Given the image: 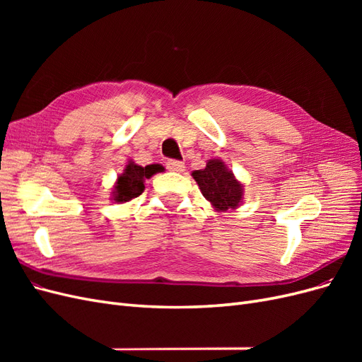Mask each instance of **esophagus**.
Masks as SVG:
<instances>
[{
	"label": "esophagus",
	"instance_id": "1",
	"mask_svg": "<svg viewBox=\"0 0 362 362\" xmlns=\"http://www.w3.org/2000/svg\"><path fill=\"white\" fill-rule=\"evenodd\" d=\"M166 168H168V170H170V172H182L185 166H184L182 161H178V160H168Z\"/></svg>",
	"mask_w": 362,
	"mask_h": 362
}]
</instances>
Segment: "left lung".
Listing matches in <instances>:
<instances>
[{
  "label": "left lung",
  "instance_id": "left-lung-1",
  "mask_svg": "<svg viewBox=\"0 0 362 362\" xmlns=\"http://www.w3.org/2000/svg\"><path fill=\"white\" fill-rule=\"evenodd\" d=\"M192 177L198 182L204 198L210 201L217 211L235 210L242 204L243 184L235 180L222 160H208L206 166L194 170Z\"/></svg>",
  "mask_w": 362,
  "mask_h": 362
}]
</instances>
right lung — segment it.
<instances>
[{
    "label": "right lung",
    "instance_id": "obj_1",
    "mask_svg": "<svg viewBox=\"0 0 362 362\" xmlns=\"http://www.w3.org/2000/svg\"><path fill=\"white\" fill-rule=\"evenodd\" d=\"M163 169L164 168L161 164H149V166L141 168L133 160H129L124 173H120L117 177L113 190V201L124 204L137 198L145 190V180L151 178L157 172H163Z\"/></svg>",
    "mask_w": 362,
    "mask_h": 362
}]
</instances>
